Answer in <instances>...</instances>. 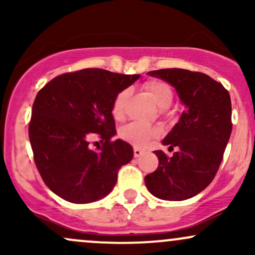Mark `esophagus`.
Segmentation results:
<instances>
[{
	"label": "esophagus",
	"mask_w": 255,
	"mask_h": 255,
	"mask_svg": "<svg viewBox=\"0 0 255 255\" xmlns=\"http://www.w3.org/2000/svg\"><path fill=\"white\" fill-rule=\"evenodd\" d=\"M144 153H145V151L141 150V148H137V147L134 148V157H135V158L140 157L141 154H144Z\"/></svg>",
	"instance_id": "1"
}]
</instances>
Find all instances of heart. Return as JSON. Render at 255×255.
<instances>
[{
  "mask_svg": "<svg viewBox=\"0 0 255 255\" xmlns=\"http://www.w3.org/2000/svg\"><path fill=\"white\" fill-rule=\"evenodd\" d=\"M145 87L151 95V97L153 98L154 103L160 109H166V108L170 107L172 99H174V95H172V91L168 84L160 80H152L148 81L145 85ZM128 97H129V90L128 89L120 91L116 95L113 103V115L116 119H121L124 116L126 102H127ZM157 135V128L145 124H140V122H130L120 129V136L125 141L134 146H139V147L147 145L152 137Z\"/></svg>",
  "mask_w": 255,
  "mask_h": 255,
  "instance_id": "obj_1",
  "label": "heart"
}]
</instances>
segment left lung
<instances>
[{"instance_id": "obj_1", "label": "left lung", "mask_w": 255, "mask_h": 255, "mask_svg": "<svg viewBox=\"0 0 255 255\" xmlns=\"http://www.w3.org/2000/svg\"><path fill=\"white\" fill-rule=\"evenodd\" d=\"M147 74L171 85L184 111L162 141L176 152L166 157L154 151L159 165L145 177V184L158 199L186 200L211 183L223 159L233 128L229 92L199 72L169 68Z\"/></svg>"}]
</instances>
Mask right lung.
<instances>
[{
    "instance_id": "1",
    "label": "right lung",
    "mask_w": 255,
    "mask_h": 255,
    "mask_svg": "<svg viewBox=\"0 0 255 255\" xmlns=\"http://www.w3.org/2000/svg\"><path fill=\"white\" fill-rule=\"evenodd\" d=\"M140 75L87 68L52 79L32 107L28 136L40 176L69 203L89 204L107 197L119 169L133 158V147L118 139L113 103ZM97 137L99 151L89 147Z\"/></svg>"
}]
</instances>
